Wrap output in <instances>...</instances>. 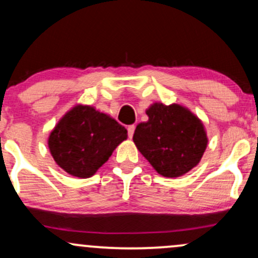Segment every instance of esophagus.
<instances>
[{
	"instance_id": "1",
	"label": "esophagus",
	"mask_w": 258,
	"mask_h": 258,
	"mask_svg": "<svg viewBox=\"0 0 258 258\" xmlns=\"http://www.w3.org/2000/svg\"><path fill=\"white\" fill-rule=\"evenodd\" d=\"M135 130H136V126L135 125H131L127 127V135H128V138H132L133 137V133H135Z\"/></svg>"
}]
</instances>
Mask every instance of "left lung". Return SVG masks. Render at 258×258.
Segmentation results:
<instances>
[{
	"instance_id": "obj_1",
	"label": "left lung",
	"mask_w": 258,
	"mask_h": 258,
	"mask_svg": "<svg viewBox=\"0 0 258 258\" xmlns=\"http://www.w3.org/2000/svg\"><path fill=\"white\" fill-rule=\"evenodd\" d=\"M147 115L149 120L136 127L133 142L156 172L174 178L199 164L207 136L193 112L178 104L154 103Z\"/></svg>"
}]
</instances>
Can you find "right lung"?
<instances>
[{
	"instance_id": "add662e5",
	"label": "right lung",
	"mask_w": 258,
	"mask_h": 258,
	"mask_svg": "<svg viewBox=\"0 0 258 258\" xmlns=\"http://www.w3.org/2000/svg\"><path fill=\"white\" fill-rule=\"evenodd\" d=\"M127 138V130L109 115L76 105L59 120L48 138L53 159L65 172L88 178Z\"/></svg>"
}]
</instances>
